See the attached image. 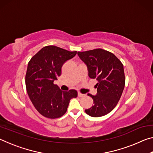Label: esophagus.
<instances>
[{"mask_svg": "<svg viewBox=\"0 0 153 153\" xmlns=\"http://www.w3.org/2000/svg\"><path fill=\"white\" fill-rule=\"evenodd\" d=\"M85 96V94H82V93H81V92H78V97H84Z\"/></svg>", "mask_w": 153, "mask_h": 153, "instance_id": "esophagus-1", "label": "esophagus"}]
</instances>
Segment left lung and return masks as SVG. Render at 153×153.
Here are the masks:
<instances>
[{"label":"left lung","instance_id":"1","mask_svg":"<svg viewBox=\"0 0 153 153\" xmlns=\"http://www.w3.org/2000/svg\"><path fill=\"white\" fill-rule=\"evenodd\" d=\"M77 54L87 65L89 77L98 80L97 95L88 94L94 105L85 112L91 117H102L116 107L122 94L126 81L123 65L114 54L102 48Z\"/></svg>","mask_w":153,"mask_h":153}]
</instances>
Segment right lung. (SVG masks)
<instances>
[{"mask_svg":"<svg viewBox=\"0 0 153 153\" xmlns=\"http://www.w3.org/2000/svg\"><path fill=\"white\" fill-rule=\"evenodd\" d=\"M76 54L77 51L49 45L38 51L28 63L25 74L27 94L36 109L44 117H62L66 113L70 100L77 97L76 90L62 91L54 84L61 75L65 62Z\"/></svg>","mask_w":153,"mask_h":153,"instance_id":"add662e5","label":"right lung"}]
</instances>
